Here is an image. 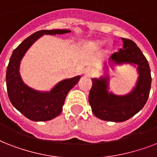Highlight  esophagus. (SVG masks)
<instances>
[{
  "label": "esophagus",
  "mask_w": 157,
  "mask_h": 157,
  "mask_svg": "<svg viewBox=\"0 0 157 157\" xmlns=\"http://www.w3.org/2000/svg\"><path fill=\"white\" fill-rule=\"evenodd\" d=\"M94 74H95V72L93 70H91V69H86V71H85V76H88V77L93 76Z\"/></svg>",
  "instance_id": "1"
}]
</instances>
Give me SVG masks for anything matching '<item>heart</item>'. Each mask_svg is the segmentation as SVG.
Returning <instances> with one entry per match:
<instances>
[{"label":"heart","mask_w":157,"mask_h":157,"mask_svg":"<svg viewBox=\"0 0 157 157\" xmlns=\"http://www.w3.org/2000/svg\"><path fill=\"white\" fill-rule=\"evenodd\" d=\"M103 41H93V42L91 43V45L93 46V47L95 48H100L102 45H103Z\"/></svg>","instance_id":"obj_1"}]
</instances>
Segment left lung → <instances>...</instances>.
<instances>
[{
    "instance_id": "1",
    "label": "left lung",
    "mask_w": 157,
    "mask_h": 157,
    "mask_svg": "<svg viewBox=\"0 0 157 157\" xmlns=\"http://www.w3.org/2000/svg\"><path fill=\"white\" fill-rule=\"evenodd\" d=\"M123 49L110 57L113 63L136 64L139 76L134 90L129 94L117 96L107 92L108 79H92L93 86L89 103L94 115L107 121L122 122L138 113L146 104L151 90V76L148 62L133 40L122 38Z\"/></svg>"
}]
</instances>
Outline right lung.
<instances>
[{
    "label": "right lung",
    "instance_id": "obj_1",
    "mask_svg": "<svg viewBox=\"0 0 157 157\" xmlns=\"http://www.w3.org/2000/svg\"><path fill=\"white\" fill-rule=\"evenodd\" d=\"M69 30H40L26 38L13 51L6 70V87L11 103L22 114L34 121L54 119L61 113L68 92L78 83L81 76L60 81L50 92H38L23 83L19 75V63L26 51L44 34L56 35Z\"/></svg>",
    "mask_w": 157,
    "mask_h": 157
}]
</instances>
